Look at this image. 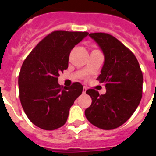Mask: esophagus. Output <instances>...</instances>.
<instances>
[{"instance_id":"34e87169","label":"esophagus","mask_w":156,"mask_h":156,"mask_svg":"<svg viewBox=\"0 0 156 156\" xmlns=\"http://www.w3.org/2000/svg\"><path fill=\"white\" fill-rule=\"evenodd\" d=\"M87 90V89L86 87H84L83 88V94H86Z\"/></svg>"}]
</instances>
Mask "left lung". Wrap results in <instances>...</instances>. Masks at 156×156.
Wrapping results in <instances>:
<instances>
[{"instance_id": "8db88e82", "label": "left lung", "mask_w": 156, "mask_h": 156, "mask_svg": "<svg viewBox=\"0 0 156 156\" xmlns=\"http://www.w3.org/2000/svg\"><path fill=\"white\" fill-rule=\"evenodd\" d=\"M105 56L98 77L105 83L106 93L86 91L92 102L85 110L88 121L102 129H112L126 122L137 108L142 97L143 75L138 61L119 40L105 33L89 34Z\"/></svg>"}]
</instances>
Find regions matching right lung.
Instances as JSON below:
<instances>
[{"label":"right lung","instance_id":"right-lung-1","mask_svg":"<svg viewBox=\"0 0 156 156\" xmlns=\"http://www.w3.org/2000/svg\"><path fill=\"white\" fill-rule=\"evenodd\" d=\"M88 34L52 32L23 62L19 76V98L26 115L38 127L53 130L62 126L74 101L82 94L80 83L63 87L58 84V77L68 68L72 49Z\"/></svg>","mask_w":156,"mask_h":156}]
</instances>
